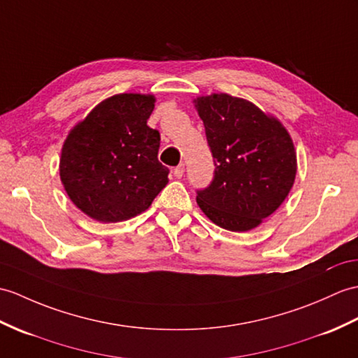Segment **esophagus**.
<instances>
[{"mask_svg": "<svg viewBox=\"0 0 358 358\" xmlns=\"http://www.w3.org/2000/svg\"><path fill=\"white\" fill-rule=\"evenodd\" d=\"M182 173H185V164H178L176 169H173V176H176L177 178H181Z\"/></svg>", "mask_w": 358, "mask_h": 358, "instance_id": "obj_1", "label": "esophagus"}]
</instances>
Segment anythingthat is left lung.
<instances>
[{"label": "left lung", "mask_w": 358, "mask_h": 358, "mask_svg": "<svg viewBox=\"0 0 358 358\" xmlns=\"http://www.w3.org/2000/svg\"><path fill=\"white\" fill-rule=\"evenodd\" d=\"M198 115L213 155L215 176L196 203L217 226L247 231L284 203L297 160L293 140L278 119L226 93L198 97Z\"/></svg>", "instance_id": "8db88e82"}]
</instances>
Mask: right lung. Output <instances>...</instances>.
Returning a JSON list of instances; mask_svg holds the SVG:
<instances>
[{"label": "right lung", "instance_id": "1", "mask_svg": "<svg viewBox=\"0 0 358 358\" xmlns=\"http://www.w3.org/2000/svg\"><path fill=\"white\" fill-rule=\"evenodd\" d=\"M152 94L105 99L66 136L59 176L74 206L99 222L134 218L168 185L157 155L160 132L148 127Z\"/></svg>", "mask_w": 358, "mask_h": 358}]
</instances>
